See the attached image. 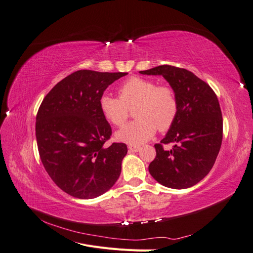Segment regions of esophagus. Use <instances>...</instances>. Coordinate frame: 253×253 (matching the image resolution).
<instances>
[{
    "mask_svg": "<svg viewBox=\"0 0 253 253\" xmlns=\"http://www.w3.org/2000/svg\"><path fill=\"white\" fill-rule=\"evenodd\" d=\"M127 148H128V151H129V152H134V153L138 152V151L140 150V147H139V145H133V144H129Z\"/></svg>",
    "mask_w": 253,
    "mask_h": 253,
    "instance_id": "obj_1",
    "label": "esophagus"
}]
</instances>
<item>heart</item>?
I'll return each instance as SVG.
<instances>
[{
  "mask_svg": "<svg viewBox=\"0 0 253 253\" xmlns=\"http://www.w3.org/2000/svg\"><path fill=\"white\" fill-rule=\"evenodd\" d=\"M119 98L103 94L99 109L103 117L115 126L126 121L129 110L134 109L133 122L116 133L117 139L129 144H141L151 139L156 128L166 132L176 120L178 100L175 91L168 85H157L150 79L131 77L121 84Z\"/></svg>",
  "mask_w": 253,
  "mask_h": 253,
  "instance_id": "b5f03b06",
  "label": "heart"
}]
</instances>
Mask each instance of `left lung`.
I'll return each mask as SVG.
<instances>
[{"instance_id":"left-lung-1","label":"left lung","mask_w":253,"mask_h":253,"mask_svg":"<svg viewBox=\"0 0 253 253\" xmlns=\"http://www.w3.org/2000/svg\"><path fill=\"white\" fill-rule=\"evenodd\" d=\"M142 75H159L169 82L178 100V113L165 138L156 143L149 166L153 178L172 189H186L208 175L223 140V117L214 90L193 73L160 65ZM173 143L170 151L164 144Z\"/></svg>"}]
</instances>
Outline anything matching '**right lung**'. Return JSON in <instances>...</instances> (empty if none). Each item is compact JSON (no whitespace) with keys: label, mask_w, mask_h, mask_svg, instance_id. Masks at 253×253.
I'll list each match as a JSON object with an SVG mask.
<instances>
[{"label":"right lung","mask_w":253,"mask_h":253,"mask_svg":"<svg viewBox=\"0 0 253 253\" xmlns=\"http://www.w3.org/2000/svg\"><path fill=\"white\" fill-rule=\"evenodd\" d=\"M126 75L75 72L50 89L38 111L36 137L41 162L52 181L71 196H100L119 178L127 148L122 142L104 147L112 127L99 109V99Z\"/></svg>","instance_id":"add662e5"}]
</instances>
